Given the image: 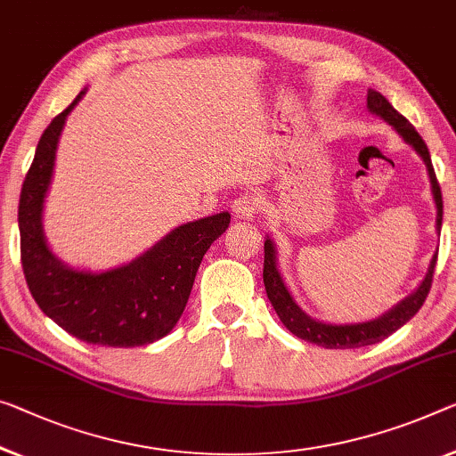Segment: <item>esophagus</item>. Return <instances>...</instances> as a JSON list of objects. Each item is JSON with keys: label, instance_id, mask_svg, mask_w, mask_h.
<instances>
[{"label": "esophagus", "instance_id": "1", "mask_svg": "<svg viewBox=\"0 0 456 456\" xmlns=\"http://www.w3.org/2000/svg\"><path fill=\"white\" fill-rule=\"evenodd\" d=\"M261 212V200L255 193H242L232 201V214L236 220H255Z\"/></svg>", "mask_w": 456, "mask_h": 456}]
</instances>
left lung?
I'll return each instance as SVG.
<instances>
[{
    "label": "left lung",
    "instance_id": "left-lung-1",
    "mask_svg": "<svg viewBox=\"0 0 456 456\" xmlns=\"http://www.w3.org/2000/svg\"><path fill=\"white\" fill-rule=\"evenodd\" d=\"M367 108L369 111H373V114H377L379 118H383L385 122L394 126L397 134L402 136L419 157H422L426 169H428V175H430L432 195H434V201H436V230L440 232V228H443V193H440L436 173H434L428 146H426V142L422 140V136L418 134L414 126L405 120V118L399 114V111L391 106L387 100H385L379 91L375 89L367 91ZM436 258H438V252H434L424 281L419 283V287L411 293V296L399 301L395 307H391L387 314H383V316H379L377 320L359 322V324H324V322H318L307 316V314L296 304V299L291 297L289 289H287L283 283L281 273L277 269L275 244H273L269 236L267 240H265L263 281H265V289H267V297L273 304V307H275L279 320H281L287 330L296 334L297 338L314 342V345L324 346V348H359V346H369V345H375V342H381L383 338H387L389 334H394L397 328H402L405 322H410L416 316L426 297H428V291L432 287V277H434V267H436Z\"/></svg>",
    "mask_w": 456,
    "mask_h": 456
}]
</instances>
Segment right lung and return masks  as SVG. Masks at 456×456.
<instances>
[{"label": "right lung", "mask_w": 456, "mask_h": 456, "mask_svg": "<svg viewBox=\"0 0 456 456\" xmlns=\"http://www.w3.org/2000/svg\"><path fill=\"white\" fill-rule=\"evenodd\" d=\"M86 91L40 136L18 206L20 255L34 301L75 338L102 346H144L173 330L183 314L201 258L226 232L230 214L187 222L124 267L91 273L61 263L48 248L42 209L67 116Z\"/></svg>", "instance_id": "right-lung-1"}]
</instances>
